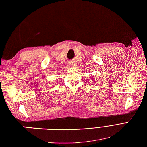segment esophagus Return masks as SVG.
Wrapping results in <instances>:
<instances>
[{
  "instance_id": "34e87169",
  "label": "esophagus",
  "mask_w": 147,
  "mask_h": 147,
  "mask_svg": "<svg viewBox=\"0 0 147 147\" xmlns=\"http://www.w3.org/2000/svg\"><path fill=\"white\" fill-rule=\"evenodd\" d=\"M69 65H70V66L72 67L75 65V63H74V62H73V61H71V62H69Z\"/></svg>"
}]
</instances>
